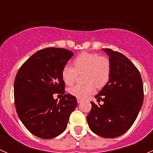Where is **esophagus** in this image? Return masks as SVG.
Segmentation results:
<instances>
[{
  "label": "esophagus",
  "instance_id": "esophagus-1",
  "mask_svg": "<svg viewBox=\"0 0 153 153\" xmlns=\"http://www.w3.org/2000/svg\"><path fill=\"white\" fill-rule=\"evenodd\" d=\"M77 101H78V103H81L82 101V99H81V98H77Z\"/></svg>",
  "mask_w": 153,
  "mask_h": 153
}]
</instances>
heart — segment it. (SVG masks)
Segmentation results:
<instances>
[{
    "instance_id": "b5f03b06",
    "label": "heart",
    "mask_w": 153,
    "mask_h": 153,
    "mask_svg": "<svg viewBox=\"0 0 153 153\" xmlns=\"http://www.w3.org/2000/svg\"><path fill=\"white\" fill-rule=\"evenodd\" d=\"M74 67L66 65L63 68L62 78L66 84L72 85L78 73L84 75V85H75L69 89V92L78 98H85L95 92V86L103 88L109 81L111 63L109 58L96 53L83 52L75 58Z\"/></svg>"
}]
</instances>
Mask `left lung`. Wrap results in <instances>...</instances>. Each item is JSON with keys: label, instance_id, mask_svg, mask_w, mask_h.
<instances>
[{"label": "left lung", "instance_id": "left-lung-1", "mask_svg": "<svg viewBox=\"0 0 153 153\" xmlns=\"http://www.w3.org/2000/svg\"><path fill=\"white\" fill-rule=\"evenodd\" d=\"M111 63L110 78L95 95L102 105L91 102L87 115L89 128L103 138H116L125 133L135 122L143 104V87L139 71L120 52L103 49Z\"/></svg>", "mask_w": 153, "mask_h": 153}]
</instances>
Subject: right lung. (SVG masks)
Instances as JSON below:
<instances>
[{
  "label": "right lung",
  "mask_w": 153,
  "mask_h": 153,
  "mask_svg": "<svg viewBox=\"0 0 153 153\" xmlns=\"http://www.w3.org/2000/svg\"><path fill=\"white\" fill-rule=\"evenodd\" d=\"M63 48L49 47L35 52L18 71L14 83L17 113L23 124L35 136L50 139L66 129L77 99L65 94L63 68L73 56ZM63 96L59 102L53 94Z\"/></svg>",
  "instance_id": "add662e5"
}]
</instances>
